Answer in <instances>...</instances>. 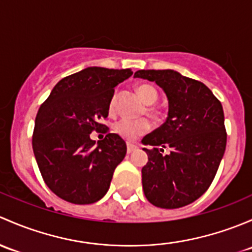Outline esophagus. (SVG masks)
<instances>
[{
	"mask_svg": "<svg viewBox=\"0 0 252 252\" xmlns=\"http://www.w3.org/2000/svg\"><path fill=\"white\" fill-rule=\"evenodd\" d=\"M134 149H136V145L132 144V143H127V153H128V154L129 153L133 152Z\"/></svg>",
	"mask_w": 252,
	"mask_h": 252,
	"instance_id": "1",
	"label": "esophagus"
}]
</instances>
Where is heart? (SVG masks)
I'll return each instance as SVG.
<instances>
[{
    "label": "heart",
    "instance_id": "heart-1",
    "mask_svg": "<svg viewBox=\"0 0 252 252\" xmlns=\"http://www.w3.org/2000/svg\"><path fill=\"white\" fill-rule=\"evenodd\" d=\"M137 93L139 94V97L144 100L147 104H149L147 107V113L152 116H157L159 114V108H157L155 105H153V103L158 99V90L153 85L150 84H141L139 86H137ZM118 93L113 94V97L110 98V102H109V111L114 113L116 109V104H118ZM149 121L147 119H139V120H131V119H120L119 121H116L115 125H114V131L121 136L123 138L127 139V141H134L138 137L143 136L144 133H147L150 129Z\"/></svg>",
    "mask_w": 252,
    "mask_h": 252
}]
</instances>
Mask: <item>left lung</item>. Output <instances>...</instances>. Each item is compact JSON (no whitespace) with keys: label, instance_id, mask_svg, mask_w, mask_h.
Segmentation results:
<instances>
[{"label":"left lung","instance_id":"8db88e82","mask_svg":"<svg viewBox=\"0 0 252 252\" xmlns=\"http://www.w3.org/2000/svg\"><path fill=\"white\" fill-rule=\"evenodd\" d=\"M134 77L155 81L168 99V116L142 142L152 145L142 168L145 198L154 206L178 209L209 189L227 144L221 102L203 82L175 70H138ZM165 147L168 155H162Z\"/></svg>","mask_w":252,"mask_h":252}]
</instances>
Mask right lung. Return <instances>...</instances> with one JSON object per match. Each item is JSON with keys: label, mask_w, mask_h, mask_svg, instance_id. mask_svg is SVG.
<instances>
[{"label": "right lung", "mask_w": 252, "mask_h": 252, "mask_svg": "<svg viewBox=\"0 0 252 252\" xmlns=\"http://www.w3.org/2000/svg\"><path fill=\"white\" fill-rule=\"evenodd\" d=\"M131 75V69L86 68L62 79L38 109L33 154L45 183L63 200L93 204L108 191L127 148L102 120L114 88ZM103 128L107 136L95 145L89 134Z\"/></svg>", "instance_id": "1"}]
</instances>
